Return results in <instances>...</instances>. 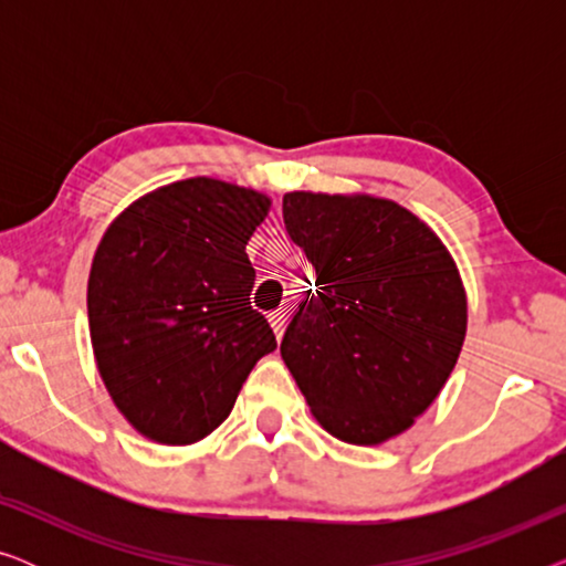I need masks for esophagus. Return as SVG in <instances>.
Returning <instances> with one entry per match:
<instances>
[{"instance_id":"1","label":"esophagus","mask_w":566,"mask_h":566,"mask_svg":"<svg viewBox=\"0 0 566 566\" xmlns=\"http://www.w3.org/2000/svg\"><path fill=\"white\" fill-rule=\"evenodd\" d=\"M268 322H270V327H273L275 337L281 339V337H283V332H285V312H281V308H277V312H270Z\"/></svg>"}]
</instances>
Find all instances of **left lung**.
<instances>
[{"label":"left lung","instance_id":"8db88e82","mask_svg":"<svg viewBox=\"0 0 566 566\" xmlns=\"http://www.w3.org/2000/svg\"><path fill=\"white\" fill-rule=\"evenodd\" d=\"M283 221L319 285L285 329V366L329 436L381 446L412 428L459 360V268L428 223L366 192H285Z\"/></svg>","mask_w":566,"mask_h":566}]
</instances>
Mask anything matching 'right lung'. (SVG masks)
Here are the masks:
<instances>
[{
	"label": "right lung",
	"mask_w": 566,
	"mask_h": 566,
	"mask_svg": "<svg viewBox=\"0 0 566 566\" xmlns=\"http://www.w3.org/2000/svg\"><path fill=\"white\" fill-rule=\"evenodd\" d=\"M265 192L190 177L146 192L99 239L87 283L95 363L118 412L144 438L190 446L227 420L277 343L250 306L244 247Z\"/></svg>",
	"instance_id": "right-lung-1"
}]
</instances>
